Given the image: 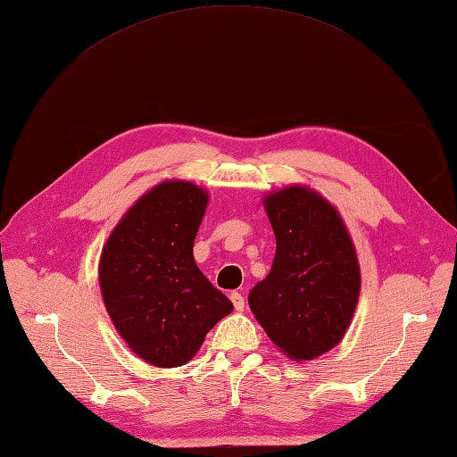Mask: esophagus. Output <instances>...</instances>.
I'll return each mask as SVG.
<instances>
[{
  "instance_id": "esophagus-1",
  "label": "esophagus",
  "mask_w": 457,
  "mask_h": 457,
  "mask_svg": "<svg viewBox=\"0 0 457 457\" xmlns=\"http://www.w3.org/2000/svg\"><path fill=\"white\" fill-rule=\"evenodd\" d=\"M229 300L233 302V307H236L237 312L245 310V298H243L241 292H231V294H229Z\"/></svg>"
}]
</instances>
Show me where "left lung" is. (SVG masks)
<instances>
[{"label": "left lung", "mask_w": 457, "mask_h": 457, "mask_svg": "<svg viewBox=\"0 0 457 457\" xmlns=\"http://www.w3.org/2000/svg\"><path fill=\"white\" fill-rule=\"evenodd\" d=\"M277 237L272 269L249 292L251 312L292 360H313L341 341L360 294V267L337 210L288 187L264 198Z\"/></svg>", "instance_id": "left-lung-1"}]
</instances>
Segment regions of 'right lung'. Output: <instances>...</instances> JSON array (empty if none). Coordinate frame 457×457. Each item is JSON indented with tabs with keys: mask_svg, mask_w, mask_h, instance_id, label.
Returning <instances> with one entry per match:
<instances>
[{
	"mask_svg": "<svg viewBox=\"0 0 457 457\" xmlns=\"http://www.w3.org/2000/svg\"><path fill=\"white\" fill-rule=\"evenodd\" d=\"M206 204L204 190L187 180L157 185L126 212L101 254V294L116 331L159 368L187 364L233 312L195 262Z\"/></svg>",
	"mask_w": 457,
	"mask_h": 457,
	"instance_id": "add662e5",
	"label": "right lung"
}]
</instances>
